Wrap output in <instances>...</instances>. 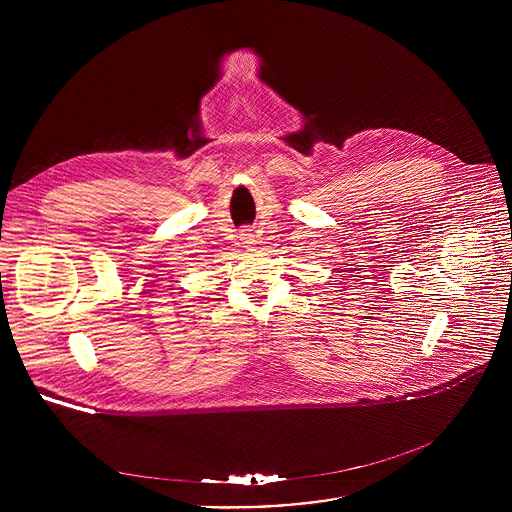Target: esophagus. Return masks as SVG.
<instances>
[{
  "label": "esophagus",
  "instance_id": "1",
  "mask_svg": "<svg viewBox=\"0 0 512 512\" xmlns=\"http://www.w3.org/2000/svg\"><path fill=\"white\" fill-rule=\"evenodd\" d=\"M240 240H242V244H246V246H250V244L256 242V240H254V232H252L250 228H244V230L240 232Z\"/></svg>",
  "mask_w": 512,
  "mask_h": 512
}]
</instances>
